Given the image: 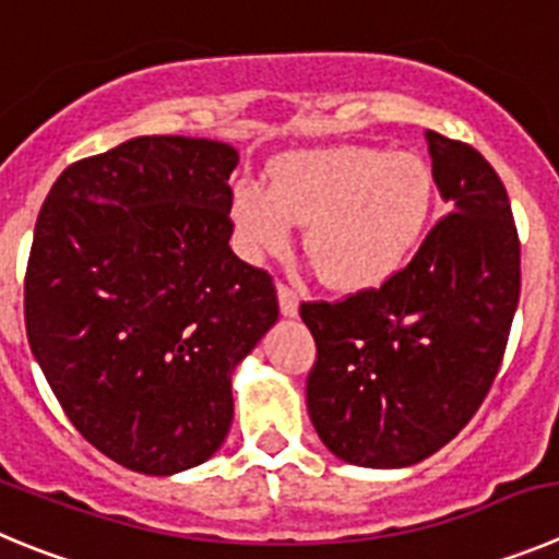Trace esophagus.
<instances>
[{"label":"esophagus","instance_id":"1","mask_svg":"<svg viewBox=\"0 0 559 559\" xmlns=\"http://www.w3.org/2000/svg\"><path fill=\"white\" fill-rule=\"evenodd\" d=\"M276 296H280V313H283L285 319H294V316L299 313V294H296L290 285L280 283L276 285Z\"/></svg>","mask_w":559,"mask_h":559}]
</instances>
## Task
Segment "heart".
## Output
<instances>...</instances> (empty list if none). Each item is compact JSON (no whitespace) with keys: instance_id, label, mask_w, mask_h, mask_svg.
Wrapping results in <instances>:
<instances>
[{"instance_id":"heart-1","label":"heart","mask_w":559,"mask_h":559,"mask_svg":"<svg viewBox=\"0 0 559 559\" xmlns=\"http://www.w3.org/2000/svg\"><path fill=\"white\" fill-rule=\"evenodd\" d=\"M432 210V171L418 155L377 146L285 155L269 191L240 182L229 218L249 258L280 254L290 224L305 227V249L335 290H368L391 280L421 240Z\"/></svg>"}]
</instances>
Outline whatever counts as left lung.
I'll return each mask as SVG.
<instances>
[{
  "label": "left lung",
  "instance_id": "1",
  "mask_svg": "<svg viewBox=\"0 0 559 559\" xmlns=\"http://www.w3.org/2000/svg\"><path fill=\"white\" fill-rule=\"evenodd\" d=\"M424 138L452 213L380 288L299 310L319 352L310 421L362 468H404L447 447L488 396L519 307L521 243L499 174L468 143Z\"/></svg>",
  "mask_w": 559,
  "mask_h": 559
}]
</instances>
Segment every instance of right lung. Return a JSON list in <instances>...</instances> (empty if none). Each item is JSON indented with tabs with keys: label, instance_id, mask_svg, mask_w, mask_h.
Here are the masks:
<instances>
[{
	"label": "right lung",
	"instance_id": "obj_1",
	"mask_svg": "<svg viewBox=\"0 0 559 559\" xmlns=\"http://www.w3.org/2000/svg\"><path fill=\"white\" fill-rule=\"evenodd\" d=\"M222 141L141 135L66 168L24 276L29 349L69 421L124 468L168 477L216 454L233 371L280 316L229 249Z\"/></svg>",
	"mask_w": 559,
	"mask_h": 559
}]
</instances>
